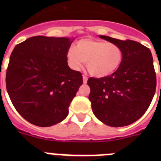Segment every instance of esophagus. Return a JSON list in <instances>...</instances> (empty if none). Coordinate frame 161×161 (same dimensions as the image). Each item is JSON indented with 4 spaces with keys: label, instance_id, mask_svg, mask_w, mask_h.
<instances>
[{
    "label": "esophagus",
    "instance_id": "esophagus-1",
    "mask_svg": "<svg viewBox=\"0 0 161 161\" xmlns=\"http://www.w3.org/2000/svg\"><path fill=\"white\" fill-rule=\"evenodd\" d=\"M87 81H88L87 76H83V83H84V84H86V83H87Z\"/></svg>",
    "mask_w": 161,
    "mask_h": 161
}]
</instances>
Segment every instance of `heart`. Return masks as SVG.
<instances>
[{
  "label": "heart",
  "mask_w": 161,
  "mask_h": 161,
  "mask_svg": "<svg viewBox=\"0 0 161 161\" xmlns=\"http://www.w3.org/2000/svg\"><path fill=\"white\" fill-rule=\"evenodd\" d=\"M66 59L68 66L75 71L86 62L89 73L96 77H105L114 73L123 60V52L117 44L83 38L75 47L68 50Z\"/></svg>",
  "instance_id": "b5f03b06"
}]
</instances>
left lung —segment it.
Returning <instances> with one entry per match:
<instances>
[{"label":"left lung","instance_id":"1","mask_svg":"<svg viewBox=\"0 0 161 161\" xmlns=\"http://www.w3.org/2000/svg\"><path fill=\"white\" fill-rule=\"evenodd\" d=\"M123 52L120 68L110 76L90 77L89 99L94 115L108 126L119 127L140 119L150 106L156 87L153 55L147 47L132 40L99 35Z\"/></svg>","mask_w":161,"mask_h":161}]
</instances>
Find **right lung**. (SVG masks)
<instances>
[{"mask_svg": "<svg viewBox=\"0 0 161 161\" xmlns=\"http://www.w3.org/2000/svg\"><path fill=\"white\" fill-rule=\"evenodd\" d=\"M75 38L35 36L15 46L6 72V89L22 118L38 126L60 123L83 83L66 54Z\"/></svg>", "mask_w": 161, "mask_h": 161, "instance_id": "right-lung-1", "label": "right lung"}]
</instances>
